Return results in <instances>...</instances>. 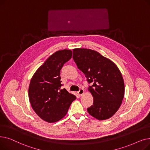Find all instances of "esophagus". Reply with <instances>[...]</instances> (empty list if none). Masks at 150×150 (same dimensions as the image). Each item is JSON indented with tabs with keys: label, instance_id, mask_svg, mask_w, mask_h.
Instances as JSON below:
<instances>
[{
	"label": "esophagus",
	"instance_id": "esophagus-1",
	"mask_svg": "<svg viewBox=\"0 0 150 150\" xmlns=\"http://www.w3.org/2000/svg\"><path fill=\"white\" fill-rule=\"evenodd\" d=\"M84 93V91L83 89H80L79 90V91L78 92V95H79L80 96H81Z\"/></svg>",
	"mask_w": 150,
	"mask_h": 150
}]
</instances>
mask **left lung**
I'll use <instances>...</instances> for the list:
<instances>
[{
  "label": "left lung",
  "mask_w": 150,
  "mask_h": 150,
  "mask_svg": "<svg viewBox=\"0 0 150 150\" xmlns=\"http://www.w3.org/2000/svg\"><path fill=\"white\" fill-rule=\"evenodd\" d=\"M73 59L91 84L88 91L93 103L88 112L98 120L109 119L119 109L124 97L125 84L120 71L112 61L91 49H74Z\"/></svg>",
  "instance_id": "1"
}]
</instances>
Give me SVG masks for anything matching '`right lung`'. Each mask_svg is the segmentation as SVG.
<instances>
[{
	"label": "right lung",
	"mask_w": 150,
	"mask_h": 150,
	"mask_svg": "<svg viewBox=\"0 0 150 150\" xmlns=\"http://www.w3.org/2000/svg\"><path fill=\"white\" fill-rule=\"evenodd\" d=\"M70 50L57 51L47 59L31 78L28 97L36 114L47 122L52 123L64 117L76 99L73 94L62 89L60 70L71 59Z\"/></svg>",
	"instance_id": "add662e5"
}]
</instances>
